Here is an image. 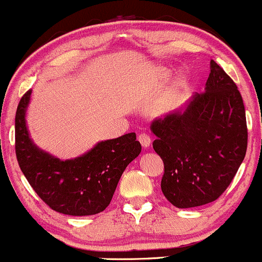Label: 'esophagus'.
I'll use <instances>...</instances> for the list:
<instances>
[{
  "instance_id": "esophagus-1",
  "label": "esophagus",
  "mask_w": 262,
  "mask_h": 262,
  "mask_svg": "<svg viewBox=\"0 0 262 262\" xmlns=\"http://www.w3.org/2000/svg\"><path fill=\"white\" fill-rule=\"evenodd\" d=\"M138 140H139V143L144 148H149L150 143H151V139H150V137L146 133H140L138 135Z\"/></svg>"
}]
</instances>
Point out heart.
<instances>
[{
  "mask_svg": "<svg viewBox=\"0 0 262 262\" xmlns=\"http://www.w3.org/2000/svg\"><path fill=\"white\" fill-rule=\"evenodd\" d=\"M167 75H169V73H167L165 69H156V70L154 71V76L158 77V79H160V80L166 79Z\"/></svg>",
  "mask_w": 262,
  "mask_h": 262,
  "instance_id": "b5f03b06",
  "label": "heart"
}]
</instances>
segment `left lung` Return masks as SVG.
Returning a JSON list of instances; mask_svg holds the SVG:
<instances>
[{
	"label": "left lung",
	"mask_w": 262,
	"mask_h": 262,
	"mask_svg": "<svg viewBox=\"0 0 262 262\" xmlns=\"http://www.w3.org/2000/svg\"><path fill=\"white\" fill-rule=\"evenodd\" d=\"M152 148L164 161L161 191L177 208L215 201L228 188L248 148L245 107L239 90L210 60L206 91L187 107L156 119Z\"/></svg>",
	"instance_id": "left-lung-1"
}]
</instances>
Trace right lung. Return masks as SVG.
<instances>
[{"mask_svg": "<svg viewBox=\"0 0 262 262\" xmlns=\"http://www.w3.org/2000/svg\"><path fill=\"white\" fill-rule=\"evenodd\" d=\"M28 90L16 112V156L27 181L55 212L69 215L97 214L108 207L123 171L140 154L135 133L104 140L85 155L61 161L32 143L26 127Z\"/></svg>", "mask_w": 262, "mask_h": 262, "instance_id": "obj_1", "label": "right lung"}]
</instances>
